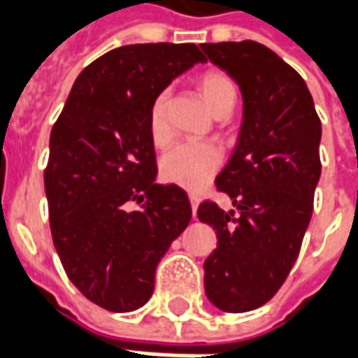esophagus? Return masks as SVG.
<instances>
[{"mask_svg": "<svg viewBox=\"0 0 358 358\" xmlns=\"http://www.w3.org/2000/svg\"><path fill=\"white\" fill-rule=\"evenodd\" d=\"M189 203H192V210H194V217H195V210L199 207V197L197 195H189Z\"/></svg>", "mask_w": 358, "mask_h": 358, "instance_id": "1", "label": "esophagus"}]
</instances>
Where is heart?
Instances as JSON below:
<instances>
[{
  "label": "heart",
  "instance_id": "b5f03b06",
  "mask_svg": "<svg viewBox=\"0 0 358 358\" xmlns=\"http://www.w3.org/2000/svg\"><path fill=\"white\" fill-rule=\"evenodd\" d=\"M197 90L215 117L230 113L238 99V88L228 74L207 71L197 78ZM169 94L159 92L148 109L149 140L155 148H164L171 141V126L166 120ZM222 164V151L215 143H180L161 159V176L171 184L197 192L209 184Z\"/></svg>",
  "mask_w": 358,
  "mask_h": 358
}]
</instances>
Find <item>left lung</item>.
Masks as SVG:
<instances>
[{
    "instance_id": "obj_1",
    "label": "left lung",
    "mask_w": 358,
    "mask_h": 358,
    "mask_svg": "<svg viewBox=\"0 0 358 358\" xmlns=\"http://www.w3.org/2000/svg\"><path fill=\"white\" fill-rule=\"evenodd\" d=\"M240 86L243 120L217 187L236 209L205 201L197 217L217 232L205 293L226 313L270 301L297 261L320 178L322 124L299 73L263 43H201Z\"/></svg>"
}]
</instances>
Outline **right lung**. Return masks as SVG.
Returning <instances> with one entry per match:
<instances>
[{"mask_svg":"<svg viewBox=\"0 0 358 358\" xmlns=\"http://www.w3.org/2000/svg\"><path fill=\"white\" fill-rule=\"evenodd\" d=\"M205 61L195 43L117 48L78 74L53 124L43 172L53 245L69 280L110 313L148 303L157 264L192 220L186 192L155 184L148 109Z\"/></svg>","mask_w":358,"mask_h":358,"instance_id":"right-lung-1","label":"right lung"}]
</instances>
